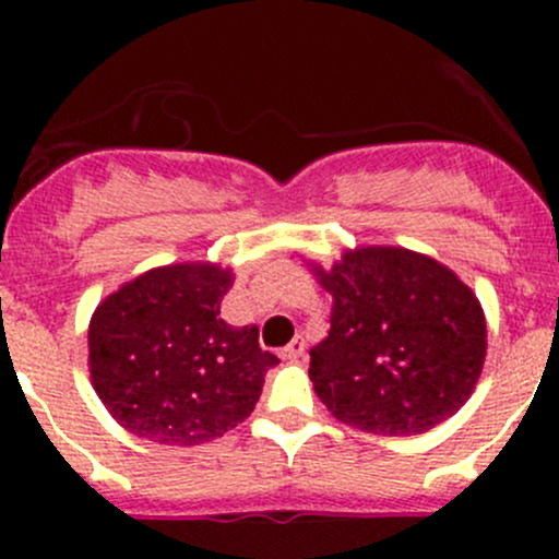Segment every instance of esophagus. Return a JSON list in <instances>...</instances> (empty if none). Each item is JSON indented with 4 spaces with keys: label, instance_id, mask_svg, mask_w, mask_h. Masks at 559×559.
I'll use <instances>...</instances> for the list:
<instances>
[{
    "label": "esophagus",
    "instance_id": "1",
    "mask_svg": "<svg viewBox=\"0 0 559 559\" xmlns=\"http://www.w3.org/2000/svg\"><path fill=\"white\" fill-rule=\"evenodd\" d=\"M281 357H284L286 362H297L300 357H306V341H302V337H295V341L281 352Z\"/></svg>",
    "mask_w": 559,
    "mask_h": 559
}]
</instances>
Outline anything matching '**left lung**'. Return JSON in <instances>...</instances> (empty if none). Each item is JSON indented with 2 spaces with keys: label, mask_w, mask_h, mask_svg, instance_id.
<instances>
[{
  "label": "left lung",
  "mask_w": 559,
  "mask_h": 559,
  "mask_svg": "<svg viewBox=\"0 0 559 559\" xmlns=\"http://www.w3.org/2000/svg\"><path fill=\"white\" fill-rule=\"evenodd\" d=\"M306 264L332 295L330 335L311 348L308 376L337 421L421 436L467 403L487 359V319L452 267L403 246Z\"/></svg>",
  "instance_id": "obj_1"
}]
</instances>
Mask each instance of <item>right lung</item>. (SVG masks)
Returning <instances> with one entry per match:
<instances>
[{
    "label": "right lung",
    "mask_w": 559,
    "mask_h": 559,
    "mask_svg": "<svg viewBox=\"0 0 559 559\" xmlns=\"http://www.w3.org/2000/svg\"><path fill=\"white\" fill-rule=\"evenodd\" d=\"M235 284L218 262H173L123 281L88 321V373L107 414L162 447H200L251 416L264 373L257 326L222 319Z\"/></svg>",
    "instance_id": "add662e5"
}]
</instances>
